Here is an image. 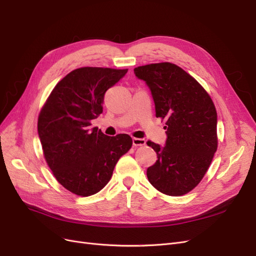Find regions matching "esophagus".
Listing matches in <instances>:
<instances>
[{"instance_id": "34e87169", "label": "esophagus", "mask_w": 256, "mask_h": 256, "mask_svg": "<svg viewBox=\"0 0 256 256\" xmlns=\"http://www.w3.org/2000/svg\"><path fill=\"white\" fill-rule=\"evenodd\" d=\"M146 144L145 138H132V145L134 146H144Z\"/></svg>"}]
</instances>
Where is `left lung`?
<instances>
[{"label": "left lung", "instance_id": "left-lung-1", "mask_svg": "<svg viewBox=\"0 0 256 256\" xmlns=\"http://www.w3.org/2000/svg\"><path fill=\"white\" fill-rule=\"evenodd\" d=\"M134 74L150 90L157 118L166 120V145L147 142L158 158L147 178L166 196L186 194L202 180L218 147L214 104L202 85L175 64L140 66Z\"/></svg>", "mask_w": 256, "mask_h": 256}]
</instances>
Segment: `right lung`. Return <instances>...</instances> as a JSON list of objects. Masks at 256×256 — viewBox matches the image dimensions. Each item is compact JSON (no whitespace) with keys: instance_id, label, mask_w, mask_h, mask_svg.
Listing matches in <instances>:
<instances>
[{"instance_id":"1","label":"right lung","mask_w":256,"mask_h":256,"mask_svg":"<svg viewBox=\"0 0 256 256\" xmlns=\"http://www.w3.org/2000/svg\"><path fill=\"white\" fill-rule=\"evenodd\" d=\"M128 69L82 67L53 88L38 116V136L46 161L64 188L80 196L99 192L111 180L118 159L132 146L120 134L108 136L90 128L102 113L106 92Z\"/></svg>"}]
</instances>
